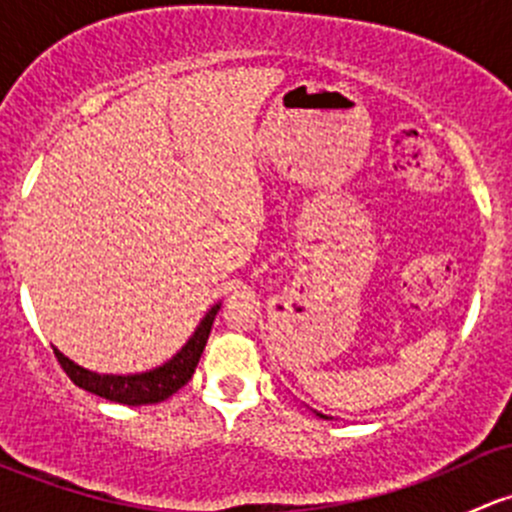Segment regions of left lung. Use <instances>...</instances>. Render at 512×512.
<instances>
[{
	"label": "left lung",
	"instance_id": "obj_1",
	"mask_svg": "<svg viewBox=\"0 0 512 512\" xmlns=\"http://www.w3.org/2000/svg\"><path fill=\"white\" fill-rule=\"evenodd\" d=\"M317 416H322V418H329V416H324V414H317Z\"/></svg>",
	"mask_w": 512,
	"mask_h": 512
}]
</instances>
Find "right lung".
<instances>
[{
    "label": "right lung",
    "instance_id": "right-lung-1",
    "mask_svg": "<svg viewBox=\"0 0 512 512\" xmlns=\"http://www.w3.org/2000/svg\"><path fill=\"white\" fill-rule=\"evenodd\" d=\"M220 304L223 302L213 304L208 309V314L200 319V324L190 334L188 342L180 347V352L170 356L165 364L156 366V369L138 371V374H98V371H89L76 364V361H71L59 349H54V354L59 359V364L64 366L66 374H69V379L79 389H86L91 394L101 396V399L126 406L158 404V401H165L175 391L183 389L190 381V376L195 374V366H198L205 344H208L210 329H213L215 314L220 312Z\"/></svg>",
    "mask_w": 512,
    "mask_h": 512
}]
</instances>
